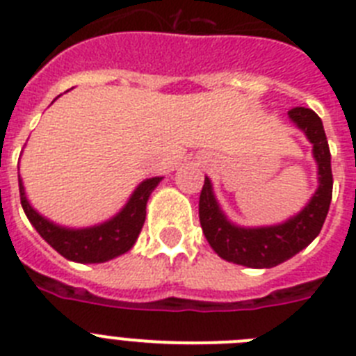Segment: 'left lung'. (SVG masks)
Returning a JSON list of instances; mask_svg holds the SVG:
<instances>
[{
  "label": "left lung",
  "mask_w": 356,
  "mask_h": 356,
  "mask_svg": "<svg viewBox=\"0 0 356 356\" xmlns=\"http://www.w3.org/2000/svg\"><path fill=\"white\" fill-rule=\"evenodd\" d=\"M289 118L312 143L317 162L319 187L303 210L282 225L242 228L228 221L213 196L212 184L205 178L200 196V222L207 241L221 259L238 266L264 269L292 259L310 244L325 225L332 201V155L319 115L310 108L296 106Z\"/></svg>",
  "instance_id": "left-lung-1"
}]
</instances>
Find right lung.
<instances>
[{
	"label": "right lung",
	"mask_w": 356,
	"mask_h": 356,
	"mask_svg": "<svg viewBox=\"0 0 356 356\" xmlns=\"http://www.w3.org/2000/svg\"><path fill=\"white\" fill-rule=\"evenodd\" d=\"M162 181V176L147 178L135 188L128 203L112 219L90 228H65L40 216L28 203L23 181L19 176V194L24 213L40 237L67 260L97 264L112 260L134 248L146 219V205L151 193Z\"/></svg>",
	"instance_id": "obj_1"
}]
</instances>
